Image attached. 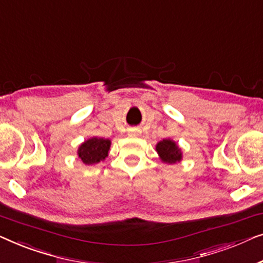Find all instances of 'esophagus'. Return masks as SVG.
Returning <instances> with one entry per match:
<instances>
[{
  "instance_id": "obj_1",
  "label": "esophagus",
  "mask_w": 263,
  "mask_h": 263,
  "mask_svg": "<svg viewBox=\"0 0 263 263\" xmlns=\"http://www.w3.org/2000/svg\"><path fill=\"white\" fill-rule=\"evenodd\" d=\"M130 132L132 133V135H135V136H138V135H140V132H142V131H140L139 128H131Z\"/></svg>"
}]
</instances>
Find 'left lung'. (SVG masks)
<instances>
[{"label":"left lung","instance_id":"obj_1","mask_svg":"<svg viewBox=\"0 0 263 263\" xmlns=\"http://www.w3.org/2000/svg\"><path fill=\"white\" fill-rule=\"evenodd\" d=\"M156 151L162 162L168 164H174L180 162L182 158V153L179 145L172 139H163L157 143Z\"/></svg>","mask_w":263,"mask_h":263}]
</instances>
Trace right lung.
<instances>
[{
  "label": "right lung",
  "mask_w": 263,
  "mask_h": 263,
  "mask_svg": "<svg viewBox=\"0 0 263 263\" xmlns=\"http://www.w3.org/2000/svg\"><path fill=\"white\" fill-rule=\"evenodd\" d=\"M110 147V140L105 138H93L86 140L82 143L77 150V155L84 164L91 165L99 163L108 156V151Z\"/></svg>",
  "instance_id": "1"
}]
</instances>
